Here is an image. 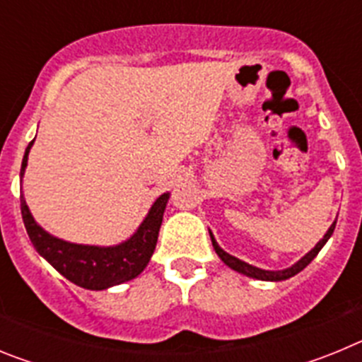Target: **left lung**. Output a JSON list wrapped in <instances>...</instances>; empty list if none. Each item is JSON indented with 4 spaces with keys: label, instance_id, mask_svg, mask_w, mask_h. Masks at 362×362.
I'll return each instance as SVG.
<instances>
[{
    "label": "left lung",
    "instance_id": "left-lung-1",
    "mask_svg": "<svg viewBox=\"0 0 362 362\" xmlns=\"http://www.w3.org/2000/svg\"><path fill=\"white\" fill-rule=\"evenodd\" d=\"M334 228H335V221H334V225H332L330 228H328V232L325 233V238H322L321 241H319L317 245H315V248H312V250H310L308 254L305 255V257L300 259V261H297V263L293 264V267L286 268V270H281V272L261 270V268L252 267V264L245 263V261H241V259L233 257V255L226 254V252L223 250V248H219V245H217L216 239H214L212 232H210V239H212L214 250H216V254L219 255L221 261H223V263H225V264H228V267L232 268V270L239 272V274H245V276H248V277H254V279H261V281H283V279H288V277H293V276H296V274H299V272L303 270V268H306L310 263H312L313 257H315V255H317L319 252H321L322 246H325V243L328 241V239H330V235H332V233H334Z\"/></svg>",
    "mask_w": 362,
    "mask_h": 362
}]
</instances>
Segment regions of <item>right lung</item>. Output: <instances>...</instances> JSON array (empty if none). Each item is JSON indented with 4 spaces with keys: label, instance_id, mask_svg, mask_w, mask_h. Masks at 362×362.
<instances>
[{
    "label": "right lung",
    "instance_id": "1",
    "mask_svg": "<svg viewBox=\"0 0 362 362\" xmlns=\"http://www.w3.org/2000/svg\"><path fill=\"white\" fill-rule=\"evenodd\" d=\"M32 143L34 141L28 143L25 150L21 175L27 166L28 150ZM166 201H168V194L158 197L137 232L129 241L117 246L74 245V243L52 238L30 216L23 196H21V216H23L28 238L37 254L43 255L63 277L83 288L105 290L134 279L145 270L156 250Z\"/></svg>",
    "mask_w": 362,
    "mask_h": 362
}]
</instances>
